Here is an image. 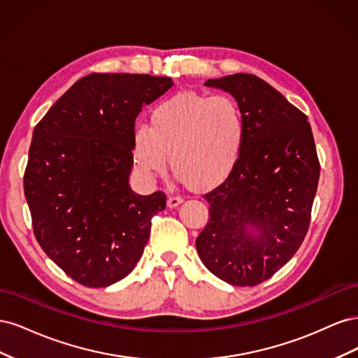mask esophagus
<instances>
[{
    "label": "esophagus",
    "mask_w": 358,
    "mask_h": 358,
    "mask_svg": "<svg viewBox=\"0 0 358 358\" xmlns=\"http://www.w3.org/2000/svg\"><path fill=\"white\" fill-rule=\"evenodd\" d=\"M182 201V197L178 196V194H175V196H170L169 200H167V206L169 208H176V206Z\"/></svg>",
    "instance_id": "obj_1"
}]
</instances>
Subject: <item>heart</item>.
Instances as JSON below:
<instances>
[{
  "label": "heart",
  "mask_w": 358,
  "mask_h": 358,
  "mask_svg": "<svg viewBox=\"0 0 358 358\" xmlns=\"http://www.w3.org/2000/svg\"><path fill=\"white\" fill-rule=\"evenodd\" d=\"M246 138L239 103L229 95L183 92L159 103L149 127L133 129V161L146 178L175 175L196 189L218 185L237 164Z\"/></svg>",
  "instance_id": "1"
}]
</instances>
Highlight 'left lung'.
Here are the masks:
<instances>
[{
  "label": "left lung",
  "mask_w": 358,
  "mask_h": 358,
  "mask_svg": "<svg viewBox=\"0 0 358 358\" xmlns=\"http://www.w3.org/2000/svg\"><path fill=\"white\" fill-rule=\"evenodd\" d=\"M239 103L246 138L227 179L204 194L209 221L196 246L210 272L237 287L272 278L309 230L320 161L308 116L254 74L209 79Z\"/></svg>",
  "instance_id": "8db88e82"
}]
</instances>
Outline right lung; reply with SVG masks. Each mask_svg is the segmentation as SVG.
Returning <instances> with one entry per match:
<instances>
[{
  "label": "right lung",
  "mask_w": 358,
  "mask_h": 358,
  "mask_svg": "<svg viewBox=\"0 0 358 358\" xmlns=\"http://www.w3.org/2000/svg\"><path fill=\"white\" fill-rule=\"evenodd\" d=\"M170 78L92 73L76 82L32 133L24 175L32 230L46 255L76 282L109 287L136 267L166 194L128 185L133 129L142 107Z\"/></svg>",
  "instance_id": "add662e5"
}]
</instances>
